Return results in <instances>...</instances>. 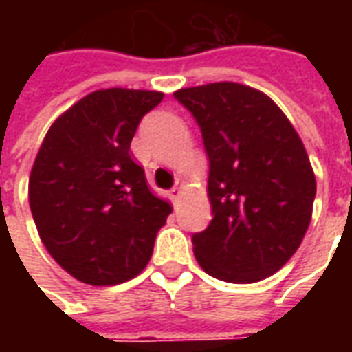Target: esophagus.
I'll use <instances>...</instances> for the list:
<instances>
[{
    "label": "esophagus",
    "instance_id": "esophagus-1",
    "mask_svg": "<svg viewBox=\"0 0 352 352\" xmlns=\"http://www.w3.org/2000/svg\"><path fill=\"white\" fill-rule=\"evenodd\" d=\"M181 190H183V183H177L173 188H171V198L177 199L181 196Z\"/></svg>",
    "mask_w": 352,
    "mask_h": 352
}]
</instances>
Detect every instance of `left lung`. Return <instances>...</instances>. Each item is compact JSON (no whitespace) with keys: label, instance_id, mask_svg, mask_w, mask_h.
<instances>
[{"label":"left lung","instance_id":"obj_1","mask_svg":"<svg viewBox=\"0 0 352 352\" xmlns=\"http://www.w3.org/2000/svg\"><path fill=\"white\" fill-rule=\"evenodd\" d=\"M199 126L213 221L192 236L204 272L256 283L298 251L317 183L300 135L265 94L213 82L173 94Z\"/></svg>","mask_w":352,"mask_h":352}]
</instances>
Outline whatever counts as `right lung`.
Returning a JSON list of instances; mask_svg holds the SVG:
<instances>
[{
  "instance_id": "right-lung-1",
  "label": "right lung",
  "mask_w": 352,
  "mask_h": 352,
  "mask_svg": "<svg viewBox=\"0 0 352 352\" xmlns=\"http://www.w3.org/2000/svg\"><path fill=\"white\" fill-rule=\"evenodd\" d=\"M162 92L88 94L50 126L30 175V209L50 256L88 285H118L153 256L171 207L131 160L141 118Z\"/></svg>"
}]
</instances>
